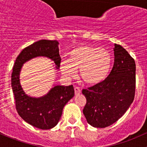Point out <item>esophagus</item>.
<instances>
[{"instance_id": "esophagus-1", "label": "esophagus", "mask_w": 147, "mask_h": 147, "mask_svg": "<svg viewBox=\"0 0 147 147\" xmlns=\"http://www.w3.org/2000/svg\"><path fill=\"white\" fill-rule=\"evenodd\" d=\"M75 93L76 95H78V94H80L81 93V90L80 87H75Z\"/></svg>"}]
</instances>
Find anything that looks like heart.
<instances>
[{
    "mask_svg": "<svg viewBox=\"0 0 147 147\" xmlns=\"http://www.w3.org/2000/svg\"><path fill=\"white\" fill-rule=\"evenodd\" d=\"M112 57L107 50L90 45H81L68 54V60H63L60 69L64 76L72 78L80 69L82 80L89 84L103 82L109 74Z\"/></svg>",
    "mask_w": 147,
    "mask_h": 147,
    "instance_id": "b5f03b06",
    "label": "heart"
}]
</instances>
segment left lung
<instances>
[{
    "label": "left lung",
    "mask_w": 147,
    "mask_h": 147,
    "mask_svg": "<svg viewBox=\"0 0 147 147\" xmlns=\"http://www.w3.org/2000/svg\"><path fill=\"white\" fill-rule=\"evenodd\" d=\"M114 51L115 63L109 76L82 92L87 100L83 114L88 124L97 128L116 122L134 99L135 61L121 45L115 44Z\"/></svg>",
    "instance_id": "8db88e82"
}]
</instances>
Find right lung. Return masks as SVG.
I'll return each mask as SVG.
<instances>
[{
    "instance_id": "1",
    "label": "right lung",
    "mask_w": 147,
    "mask_h": 147,
    "mask_svg": "<svg viewBox=\"0 0 147 147\" xmlns=\"http://www.w3.org/2000/svg\"><path fill=\"white\" fill-rule=\"evenodd\" d=\"M58 44L57 40H41L26 47L16 58L12 72L11 86L18 113L28 124L40 129H50L57 125L65 105L75 95L73 86L55 85L43 97H31L20 85V69L25 63L39 56L51 59L59 69L61 57Z\"/></svg>"
}]
</instances>
